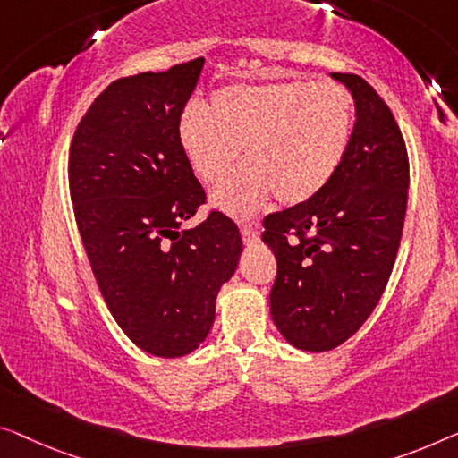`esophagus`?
Here are the masks:
<instances>
[{
  "label": "esophagus",
  "instance_id": "34e87169",
  "mask_svg": "<svg viewBox=\"0 0 458 458\" xmlns=\"http://www.w3.org/2000/svg\"><path fill=\"white\" fill-rule=\"evenodd\" d=\"M242 242L247 244V247L259 242V230H257V226H252V224H247V226H242Z\"/></svg>",
  "mask_w": 458,
  "mask_h": 458
}]
</instances>
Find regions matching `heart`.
<instances>
[{
	"label": "heart",
	"instance_id": "obj_1",
	"mask_svg": "<svg viewBox=\"0 0 458 458\" xmlns=\"http://www.w3.org/2000/svg\"><path fill=\"white\" fill-rule=\"evenodd\" d=\"M353 114L352 92L337 81L230 84L211 94L209 111H182L179 140L209 187L228 179L242 149L247 166L214 193L216 208L242 220L273 193L285 206L315 197L345 158Z\"/></svg>",
	"mask_w": 458,
	"mask_h": 458
}]
</instances>
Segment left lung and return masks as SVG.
Returning a JSON list of instances; mask_svg holds the SVG:
<instances>
[{"instance_id": "obj_1", "label": "left lung", "mask_w": 458, "mask_h": 458, "mask_svg": "<svg viewBox=\"0 0 458 458\" xmlns=\"http://www.w3.org/2000/svg\"><path fill=\"white\" fill-rule=\"evenodd\" d=\"M356 100L344 162L309 201L263 220L277 276L269 302L279 333L304 352L350 339L385 292L403 234L405 140L391 108L356 73H331Z\"/></svg>"}]
</instances>
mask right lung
<instances>
[{
  "instance_id": "obj_1",
  "label": "right lung",
  "mask_w": 458,
  "mask_h": 458,
  "mask_svg": "<svg viewBox=\"0 0 458 458\" xmlns=\"http://www.w3.org/2000/svg\"><path fill=\"white\" fill-rule=\"evenodd\" d=\"M203 57L114 80L88 108L70 146V195L98 290L143 352L181 358L216 318L217 292L242 252L238 226L211 209L179 140V119Z\"/></svg>"
}]
</instances>
